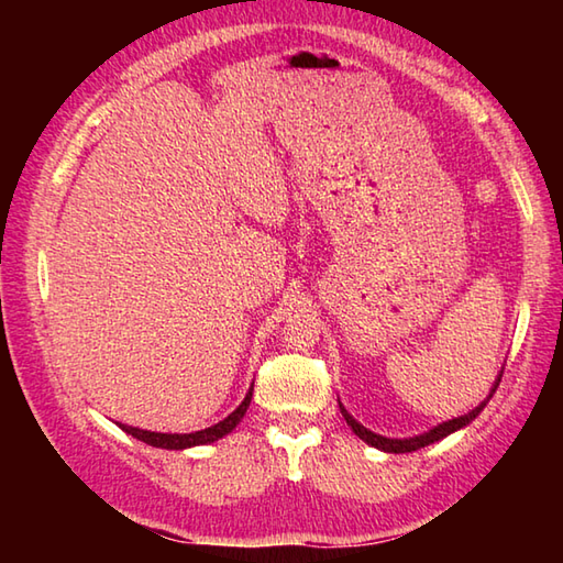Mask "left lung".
I'll use <instances>...</instances> for the list:
<instances>
[{
	"mask_svg": "<svg viewBox=\"0 0 563 563\" xmlns=\"http://www.w3.org/2000/svg\"><path fill=\"white\" fill-rule=\"evenodd\" d=\"M500 377H504V367H500V373H498V377H496V382H494L492 391H488V397H486L479 406H474V409H472L470 413L457 416V418H450V421H442V423L433 426L430 430H426V433L411 435V438H385V435H379V433H373V430L365 428L363 423H357L355 418H353L349 411H345V406H343L341 401H339V409H341V413H343V418H345V423L351 426L353 433H355L357 438H361L363 442H367L369 448H377V450H382V452H394V454L416 452V450H421V448H426V445H433V442H438V440H442V438H448L450 433H454V430H462V428L470 426V423L474 421V418L484 411V406L488 404V399H492L494 394H496Z\"/></svg>",
	"mask_w": 563,
	"mask_h": 563,
	"instance_id": "1",
	"label": "left lung"
}]
</instances>
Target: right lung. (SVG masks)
Returning a JSON list of instances; mask_svg holds the SVG:
<instances>
[{"instance_id":"right-lung-1","label":"right lung","mask_w":563,"mask_h":563,"mask_svg":"<svg viewBox=\"0 0 563 563\" xmlns=\"http://www.w3.org/2000/svg\"><path fill=\"white\" fill-rule=\"evenodd\" d=\"M251 394H254V385L249 387L244 401L236 406V409L222 418L220 423H214L206 430H196V433H154V430H142V428H133V426H125V423H118V428H123L128 435H133L142 442H147L152 448H162V450H188V448H196V445H210V442H218L220 438L230 435L232 430L242 421L249 404H251Z\"/></svg>"}]
</instances>
